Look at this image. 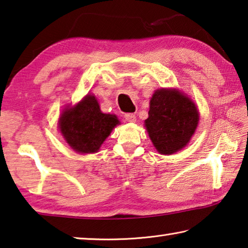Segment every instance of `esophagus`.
Instances as JSON below:
<instances>
[{
  "mask_svg": "<svg viewBox=\"0 0 248 248\" xmlns=\"http://www.w3.org/2000/svg\"><path fill=\"white\" fill-rule=\"evenodd\" d=\"M124 119L128 123H136L137 121V116L134 114H124Z\"/></svg>",
  "mask_w": 248,
  "mask_h": 248,
  "instance_id": "34e87169",
  "label": "esophagus"
}]
</instances>
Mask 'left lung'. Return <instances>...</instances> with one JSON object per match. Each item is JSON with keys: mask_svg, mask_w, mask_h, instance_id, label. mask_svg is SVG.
Segmentation results:
<instances>
[{"mask_svg": "<svg viewBox=\"0 0 248 248\" xmlns=\"http://www.w3.org/2000/svg\"><path fill=\"white\" fill-rule=\"evenodd\" d=\"M200 120L190 97L175 89H159L150 102L145 128L159 154L171 155L190 142Z\"/></svg>", "mask_w": 248, "mask_h": 248, "instance_id": "8db88e82", "label": "left lung"}]
</instances>
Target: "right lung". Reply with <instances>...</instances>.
Returning a JSON list of instances; mask_svg holds the SVG:
<instances>
[{
	"label": "right lung",
	"instance_id": "add662e5",
	"mask_svg": "<svg viewBox=\"0 0 248 248\" xmlns=\"http://www.w3.org/2000/svg\"><path fill=\"white\" fill-rule=\"evenodd\" d=\"M120 121L116 115L101 111L96 97L88 94L78 104L62 111L58 128L65 141L79 154L100 150L106 138Z\"/></svg>",
	"mask_w": 248,
	"mask_h": 248
}]
</instances>
